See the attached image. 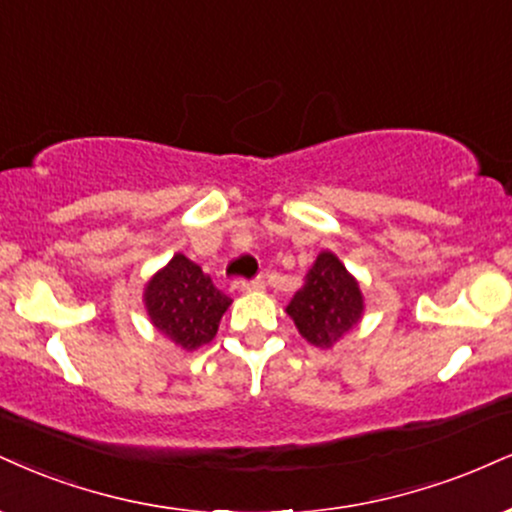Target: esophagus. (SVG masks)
<instances>
[{
  "label": "esophagus",
  "mask_w": 512,
  "mask_h": 512,
  "mask_svg": "<svg viewBox=\"0 0 512 512\" xmlns=\"http://www.w3.org/2000/svg\"><path fill=\"white\" fill-rule=\"evenodd\" d=\"M238 288L243 293H255V291H262L264 288V281L262 279H250V281H240Z\"/></svg>",
  "instance_id": "obj_1"
}]
</instances>
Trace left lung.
I'll list each match as a JSON object with an SVG mask.
<instances>
[{"label":"left lung","instance_id":"obj_1","mask_svg":"<svg viewBox=\"0 0 512 512\" xmlns=\"http://www.w3.org/2000/svg\"><path fill=\"white\" fill-rule=\"evenodd\" d=\"M286 315L310 346L329 350L362 322L365 295L346 264L331 250H322L286 305Z\"/></svg>","mask_w":512,"mask_h":512}]
</instances>
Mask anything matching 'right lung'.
<instances>
[{"label":"right lung","instance_id":"add662e5","mask_svg":"<svg viewBox=\"0 0 512 512\" xmlns=\"http://www.w3.org/2000/svg\"><path fill=\"white\" fill-rule=\"evenodd\" d=\"M143 303L155 329L183 350H197L217 336L231 298L214 286L200 264L176 252L145 283Z\"/></svg>","mask_w":512,"mask_h":512}]
</instances>
